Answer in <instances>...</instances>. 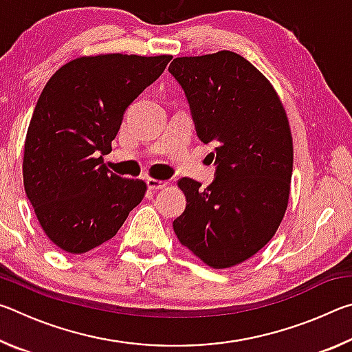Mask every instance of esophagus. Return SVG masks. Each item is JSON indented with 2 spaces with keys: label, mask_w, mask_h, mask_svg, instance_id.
<instances>
[{
  "label": "esophagus",
  "mask_w": 352,
  "mask_h": 352,
  "mask_svg": "<svg viewBox=\"0 0 352 352\" xmlns=\"http://www.w3.org/2000/svg\"><path fill=\"white\" fill-rule=\"evenodd\" d=\"M168 186V182L158 180V178H147V188L151 190H160Z\"/></svg>",
  "instance_id": "1"
}]
</instances>
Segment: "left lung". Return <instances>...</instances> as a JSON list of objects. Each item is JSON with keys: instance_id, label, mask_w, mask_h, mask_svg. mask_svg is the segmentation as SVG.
<instances>
[{"instance_id": "8db88e82", "label": "left lung", "mask_w": 352, "mask_h": 352, "mask_svg": "<svg viewBox=\"0 0 352 352\" xmlns=\"http://www.w3.org/2000/svg\"><path fill=\"white\" fill-rule=\"evenodd\" d=\"M169 73L186 94L199 138L214 144L217 166L206 189L178 180L188 205L174 231L206 265L230 269L267 245L287 210L289 119L269 79L236 52L177 57Z\"/></svg>"}]
</instances>
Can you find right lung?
I'll return each mask as SVG.
<instances>
[{
	"label": "right lung",
	"mask_w": 352,
	"mask_h": 352,
	"mask_svg": "<svg viewBox=\"0 0 352 352\" xmlns=\"http://www.w3.org/2000/svg\"><path fill=\"white\" fill-rule=\"evenodd\" d=\"M170 56H83L58 68L29 122L23 182L54 245L82 254L110 241L144 199L146 183L104 164L124 111L158 79Z\"/></svg>",
	"instance_id": "add662e5"
}]
</instances>
